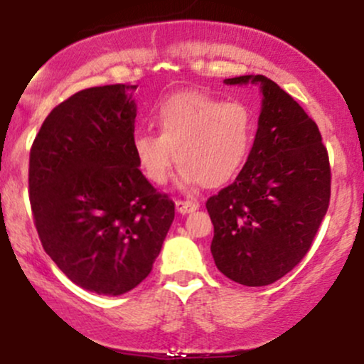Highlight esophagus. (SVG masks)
<instances>
[{
	"label": "esophagus",
	"mask_w": 364,
	"mask_h": 364,
	"mask_svg": "<svg viewBox=\"0 0 364 364\" xmlns=\"http://www.w3.org/2000/svg\"><path fill=\"white\" fill-rule=\"evenodd\" d=\"M200 207L198 202H186V200H176V210L179 214H190Z\"/></svg>",
	"instance_id": "esophagus-1"
}]
</instances>
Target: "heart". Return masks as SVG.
<instances>
[{
    "label": "heart",
    "mask_w": 364,
    "mask_h": 364,
    "mask_svg": "<svg viewBox=\"0 0 364 364\" xmlns=\"http://www.w3.org/2000/svg\"><path fill=\"white\" fill-rule=\"evenodd\" d=\"M154 121L159 135L135 133L133 154L145 178L157 186L169 179L174 154L183 183L215 188L231 181L252 152L255 119L243 102L181 92L159 104Z\"/></svg>",
    "instance_id": "b5f03b06"
}]
</instances>
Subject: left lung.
Returning a JSON list of instances; mask_svg holds the SVG:
<instances>
[{"instance_id": "1", "label": "left lung", "mask_w": 364, "mask_h": 364, "mask_svg": "<svg viewBox=\"0 0 364 364\" xmlns=\"http://www.w3.org/2000/svg\"><path fill=\"white\" fill-rule=\"evenodd\" d=\"M260 83L262 112L252 152L232 185L207 200L217 269L243 286H269L311 248L330 202L328 154L318 127L263 75L225 78Z\"/></svg>"}]
</instances>
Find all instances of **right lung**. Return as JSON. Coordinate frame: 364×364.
I'll return each mask as SVG.
<instances>
[{
  "mask_svg": "<svg viewBox=\"0 0 364 364\" xmlns=\"http://www.w3.org/2000/svg\"><path fill=\"white\" fill-rule=\"evenodd\" d=\"M136 85L92 87L58 104L36 135L28 196L41 243L70 281L119 296L152 270L174 202L133 154Z\"/></svg>",
  "mask_w": 364,
  "mask_h": 364,
  "instance_id": "1",
  "label": "right lung"
}]
</instances>
